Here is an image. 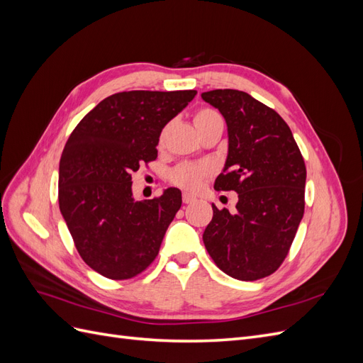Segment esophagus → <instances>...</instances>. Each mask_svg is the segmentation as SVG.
<instances>
[{"label":"esophagus","instance_id":"1","mask_svg":"<svg viewBox=\"0 0 363 363\" xmlns=\"http://www.w3.org/2000/svg\"><path fill=\"white\" fill-rule=\"evenodd\" d=\"M194 201H195V196H194V195H191V194H188V192L183 194V203H184V204H191V203H194Z\"/></svg>","mask_w":363,"mask_h":363}]
</instances>
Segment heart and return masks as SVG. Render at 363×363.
Segmentation results:
<instances>
[{
  "label": "heart",
  "instance_id": "heart-1",
  "mask_svg": "<svg viewBox=\"0 0 363 363\" xmlns=\"http://www.w3.org/2000/svg\"><path fill=\"white\" fill-rule=\"evenodd\" d=\"M216 118H221V116H219L216 112L211 111V108H201V111L196 112V115L194 118V123H195V125H200V124L208 123V121L216 119ZM164 131H167V128L162 131L160 142L164 138ZM208 172H211V168L206 167V164L182 163L177 168H174L171 171V182L174 184L180 186V188L188 189V191H196V189H200V186Z\"/></svg>",
  "mask_w": 363,
  "mask_h": 363
}]
</instances>
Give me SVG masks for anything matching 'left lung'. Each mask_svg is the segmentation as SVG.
Returning <instances> with one entry per match:
<instances>
[{
    "instance_id": "1",
    "label": "left lung",
    "mask_w": 363,
    "mask_h": 363,
    "mask_svg": "<svg viewBox=\"0 0 363 363\" xmlns=\"http://www.w3.org/2000/svg\"><path fill=\"white\" fill-rule=\"evenodd\" d=\"M201 98L227 124L228 152L215 189L238 192L235 212L212 204L204 245L227 276L259 280L281 265L301 223L304 160L283 118L247 92L215 89Z\"/></svg>"
}]
</instances>
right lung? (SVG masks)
<instances>
[{"mask_svg": "<svg viewBox=\"0 0 363 363\" xmlns=\"http://www.w3.org/2000/svg\"><path fill=\"white\" fill-rule=\"evenodd\" d=\"M196 91H130L104 98L74 128L59 164V207L77 251L112 280L138 276L156 259L182 206L177 188L135 200L131 172L157 157L163 127Z\"/></svg>", "mask_w": 363, "mask_h": 363, "instance_id": "add662e5", "label": "right lung"}]
</instances>
